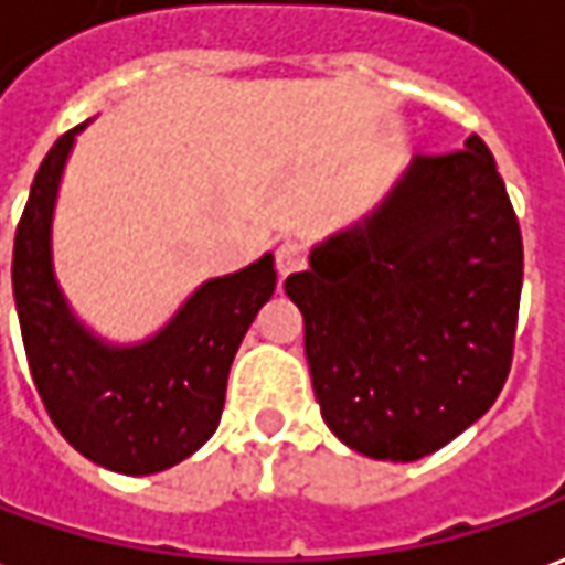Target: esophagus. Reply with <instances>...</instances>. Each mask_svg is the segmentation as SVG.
I'll return each instance as SVG.
<instances>
[{"label":"esophagus","mask_w":565,"mask_h":565,"mask_svg":"<svg viewBox=\"0 0 565 565\" xmlns=\"http://www.w3.org/2000/svg\"><path fill=\"white\" fill-rule=\"evenodd\" d=\"M306 266V247L299 242H281L275 250V269L281 278H287L290 271H299Z\"/></svg>","instance_id":"1"}]
</instances>
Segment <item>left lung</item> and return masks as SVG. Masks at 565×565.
I'll return each instance as SVG.
<instances>
[{
	"mask_svg": "<svg viewBox=\"0 0 565 565\" xmlns=\"http://www.w3.org/2000/svg\"><path fill=\"white\" fill-rule=\"evenodd\" d=\"M284 281L306 321L327 428L361 456L416 461L475 425L514 354L523 238L480 137L413 156L376 207Z\"/></svg>",
	"mask_w": 565,
	"mask_h": 565,
	"instance_id": "left-lung-1",
	"label": "left lung"
}]
</instances>
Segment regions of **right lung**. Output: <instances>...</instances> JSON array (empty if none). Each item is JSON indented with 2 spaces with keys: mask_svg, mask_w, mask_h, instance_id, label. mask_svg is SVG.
Listing matches in <instances>:
<instances>
[{
  "mask_svg": "<svg viewBox=\"0 0 565 565\" xmlns=\"http://www.w3.org/2000/svg\"><path fill=\"white\" fill-rule=\"evenodd\" d=\"M85 125L63 134L39 164L14 235V306L39 397L70 447L116 475H156L216 431L228 366L278 284L275 256L195 287L143 342L97 337L61 290L51 244L63 168Z\"/></svg>",
  "mask_w": 565,
  "mask_h": 565,
  "instance_id": "obj_1",
  "label": "right lung"
}]
</instances>
